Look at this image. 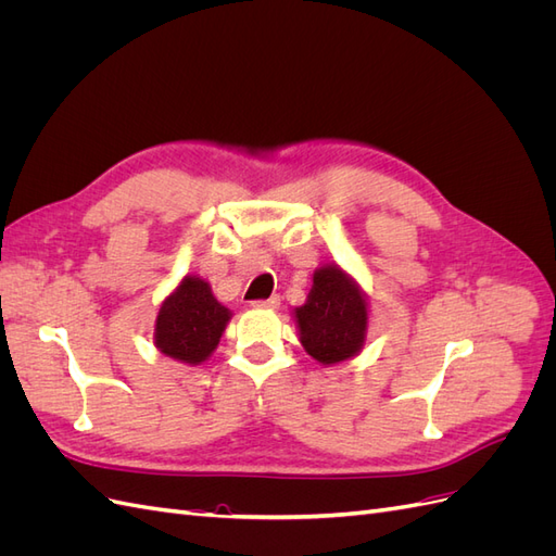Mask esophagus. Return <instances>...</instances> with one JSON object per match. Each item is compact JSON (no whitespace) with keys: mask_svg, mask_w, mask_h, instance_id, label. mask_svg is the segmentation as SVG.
<instances>
[{"mask_svg":"<svg viewBox=\"0 0 556 556\" xmlns=\"http://www.w3.org/2000/svg\"><path fill=\"white\" fill-rule=\"evenodd\" d=\"M252 306H255V308H278L280 306V296L274 294V296H268V299H257V301H252Z\"/></svg>","mask_w":556,"mask_h":556,"instance_id":"esophagus-1","label":"esophagus"}]
</instances>
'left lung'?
Masks as SVG:
<instances>
[{
  "instance_id": "8db88e82",
  "label": "left lung",
  "mask_w": 556,
  "mask_h": 556,
  "mask_svg": "<svg viewBox=\"0 0 556 556\" xmlns=\"http://www.w3.org/2000/svg\"><path fill=\"white\" fill-rule=\"evenodd\" d=\"M301 345L323 364L355 357L366 336V301L339 266H323L313 276L306 304L296 308Z\"/></svg>"
}]
</instances>
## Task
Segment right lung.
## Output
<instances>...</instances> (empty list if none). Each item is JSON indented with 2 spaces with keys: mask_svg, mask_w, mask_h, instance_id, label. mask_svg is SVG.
Here are the masks:
<instances>
[{
  "mask_svg": "<svg viewBox=\"0 0 556 556\" xmlns=\"http://www.w3.org/2000/svg\"><path fill=\"white\" fill-rule=\"evenodd\" d=\"M227 319L229 311L217 304L208 282L185 276L160 308L155 343L164 355L185 364H201L220 343Z\"/></svg>",
  "mask_w": 556,
  "mask_h": 556,
  "instance_id": "right-lung-1",
  "label": "right lung"
}]
</instances>
